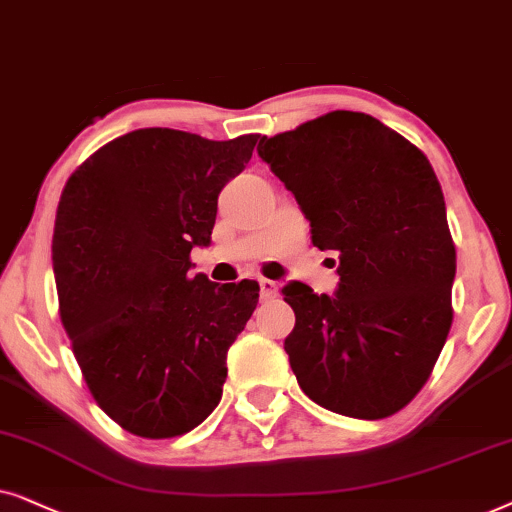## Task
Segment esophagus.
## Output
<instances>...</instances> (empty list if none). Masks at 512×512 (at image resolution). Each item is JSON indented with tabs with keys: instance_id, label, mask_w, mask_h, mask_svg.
I'll list each match as a JSON object with an SVG mask.
<instances>
[{
	"instance_id": "esophagus-1",
	"label": "esophagus",
	"mask_w": 512,
	"mask_h": 512,
	"mask_svg": "<svg viewBox=\"0 0 512 512\" xmlns=\"http://www.w3.org/2000/svg\"><path fill=\"white\" fill-rule=\"evenodd\" d=\"M260 292L262 299H274L278 295V283L269 281V278H260Z\"/></svg>"
}]
</instances>
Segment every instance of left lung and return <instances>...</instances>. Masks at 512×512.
Instances as JSON below:
<instances>
[{
  "label": "left lung",
  "instance_id": "8db88e82",
  "mask_svg": "<svg viewBox=\"0 0 512 512\" xmlns=\"http://www.w3.org/2000/svg\"><path fill=\"white\" fill-rule=\"evenodd\" d=\"M257 154L295 194L311 241L339 257L332 297L292 281L285 339L313 403L384 419L431 377L452 327L456 250L431 163L363 112H337L260 140Z\"/></svg>",
  "mask_w": 512,
  "mask_h": 512
}]
</instances>
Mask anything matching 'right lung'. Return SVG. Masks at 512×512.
Listing matches in <instances>:
<instances>
[{"label":"right lung","instance_id":"obj_1","mask_svg":"<svg viewBox=\"0 0 512 512\" xmlns=\"http://www.w3.org/2000/svg\"><path fill=\"white\" fill-rule=\"evenodd\" d=\"M260 135L140 128L74 170L53 229L60 320L95 403L140 438L189 433L215 410L257 281L192 276L217 196Z\"/></svg>","mask_w":512,"mask_h":512}]
</instances>
